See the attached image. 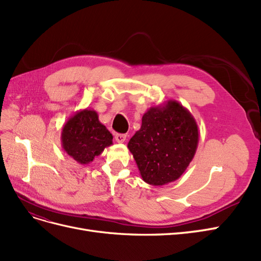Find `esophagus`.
<instances>
[{
    "label": "esophagus",
    "instance_id": "esophagus-1",
    "mask_svg": "<svg viewBox=\"0 0 261 261\" xmlns=\"http://www.w3.org/2000/svg\"><path fill=\"white\" fill-rule=\"evenodd\" d=\"M125 138H127L125 134H121V133H116L115 134V140H116V142H118V143H123L125 141Z\"/></svg>",
    "mask_w": 261,
    "mask_h": 261
}]
</instances>
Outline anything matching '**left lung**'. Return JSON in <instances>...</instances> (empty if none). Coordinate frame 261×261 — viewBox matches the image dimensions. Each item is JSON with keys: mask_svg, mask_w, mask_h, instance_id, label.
<instances>
[{"mask_svg": "<svg viewBox=\"0 0 261 261\" xmlns=\"http://www.w3.org/2000/svg\"><path fill=\"white\" fill-rule=\"evenodd\" d=\"M194 117L176 100L153 106L143 115L141 129L128 148L144 182L154 187L178 180L194 158L198 145Z\"/></svg>", "mask_w": 261, "mask_h": 261, "instance_id": "1", "label": "left lung"}]
</instances>
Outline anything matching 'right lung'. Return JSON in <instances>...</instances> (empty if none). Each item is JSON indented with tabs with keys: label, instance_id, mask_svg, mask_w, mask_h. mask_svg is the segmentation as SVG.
<instances>
[{
	"label": "right lung",
	"instance_id": "1",
	"mask_svg": "<svg viewBox=\"0 0 261 261\" xmlns=\"http://www.w3.org/2000/svg\"><path fill=\"white\" fill-rule=\"evenodd\" d=\"M113 144V136L93 109H82L67 120L62 130V146L75 162L87 165Z\"/></svg>",
	"mask_w": 261,
	"mask_h": 261
}]
</instances>
